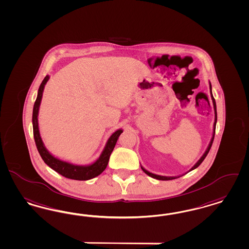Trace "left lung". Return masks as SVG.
<instances>
[{"mask_svg":"<svg viewBox=\"0 0 249 249\" xmlns=\"http://www.w3.org/2000/svg\"><path fill=\"white\" fill-rule=\"evenodd\" d=\"M210 89H211V97H212V103H213V108H214V114H215V120H214V124H213V133H212V138L211 139V142H210V144H209V146L207 147V149H206V151L204 152V154H203L201 158L196 161V163L195 164V165L187 172V173H189V172H191V171H193L194 169H196V168H197L198 166L201 164V162H202L203 160H204V159L206 158V156L208 155V153H209V151H210V149H211V147H212V143H213V139H214V136H215V129H216V123H217V109H216V102H215V100H214V98H213V95H212V84L210 82ZM141 169L143 170V172L145 173V174H147L148 176H150V177H152V178H155V179H158V180H163V181H166V180H173V179H176V178H178V177H181V176H183L182 175H180V176H162V175H155V174H152V173H150V172H148L147 171L144 167H142L141 166Z\"/></svg>","mask_w":249,"mask_h":249,"instance_id":"obj_1","label":"left lung"}]
</instances>
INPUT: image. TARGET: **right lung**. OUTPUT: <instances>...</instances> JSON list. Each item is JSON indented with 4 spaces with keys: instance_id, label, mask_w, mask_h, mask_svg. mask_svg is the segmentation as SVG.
Wrapping results in <instances>:
<instances>
[{
    "instance_id": "right-lung-1",
    "label": "right lung",
    "mask_w": 249,
    "mask_h": 249,
    "mask_svg": "<svg viewBox=\"0 0 249 249\" xmlns=\"http://www.w3.org/2000/svg\"><path fill=\"white\" fill-rule=\"evenodd\" d=\"M49 79H50V76L46 75L43 81L40 84L39 89L37 90V99L33 107V114H32L33 134H34V139H35V143H36L38 153L47 165L66 178L73 179V180H79V181H86V180L92 179L94 177L101 175L106 169L111 152L115 147L118 138L123 133V129H118L113 134H111V137L107 140V143L102 150V154L100 155L99 159L96 160L91 164H89V165L73 164L68 161L62 160L53 156V154H51L46 147L44 146V143L41 139L39 129H38V122H37L38 110H39L40 102L42 99V93Z\"/></svg>"
}]
</instances>
